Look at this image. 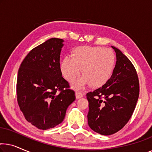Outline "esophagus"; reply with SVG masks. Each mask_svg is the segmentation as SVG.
<instances>
[{
	"mask_svg": "<svg viewBox=\"0 0 152 152\" xmlns=\"http://www.w3.org/2000/svg\"><path fill=\"white\" fill-rule=\"evenodd\" d=\"M84 93L81 92V91H78V92L75 93V96L77 99L82 98V97H84Z\"/></svg>",
	"mask_w": 152,
	"mask_h": 152,
	"instance_id": "1",
	"label": "esophagus"
}]
</instances>
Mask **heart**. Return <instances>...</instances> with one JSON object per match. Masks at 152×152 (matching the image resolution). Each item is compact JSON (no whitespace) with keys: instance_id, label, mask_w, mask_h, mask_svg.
<instances>
[{"instance_id":"1","label":"heart","mask_w":152,"mask_h":152,"mask_svg":"<svg viewBox=\"0 0 152 152\" xmlns=\"http://www.w3.org/2000/svg\"><path fill=\"white\" fill-rule=\"evenodd\" d=\"M115 62V55L111 50L81 46L72 51V57H64L61 70L64 78L70 82L80 75L82 69L84 76L73 82L75 88H82L90 84L93 87H101L111 78Z\"/></svg>"}]
</instances>
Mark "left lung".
Here are the masks:
<instances>
[{
	"label": "left lung",
	"instance_id": "1",
	"mask_svg": "<svg viewBox=\"0 0 152 152\" xmlns=\"http://www.w3.org/2000/svg\"><path fill=\"white\" fill-rule=\"evenodd\" d=\"M112 48L117 61L111 78L101 88L86 94L88 125L104 136L115 134L125 126L134 113L140 91L134 66L120 50Z\"/></svg>",
	"mask_w": 152,
	"mask_h": 152
}]
</instances>
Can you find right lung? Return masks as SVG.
Masks as SVG:
<instances>
[{
	"label": "right lung",
	"mask_w": 152,
	"mask_h": 152,
	"mask_svg": "<svg viewBox=\"0 0 152 152\" xmlns=\"http://www.w3.org/2000/svg\"><path fill=\"white\" fill-rule=\"evenodd\" d=\"M63 39L52 38L31 50L20 64L16 82L18 104L27 121L42 130L61 123L75 93L62 77Z\"/></svg>",
	"instance_id": "right-lung-1"
}]
</instances>
